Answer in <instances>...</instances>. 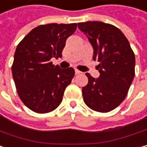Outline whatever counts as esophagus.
<instances>
[{
	"mask_svg": "<svg viewBox=\"0 0 147 147\" xmlns=\"http://www.w3.org/2000/svg\"><path fill=\"white\" fill-rule=\"evenodd\" d=\"M81 74V72L79 71L78 69H75V74Z\"/></svg>",
	"mask_w": 147,
	"mask_h": 147,
	"instance_id": "1",
	"label": "esophagus"
}]
</instances>
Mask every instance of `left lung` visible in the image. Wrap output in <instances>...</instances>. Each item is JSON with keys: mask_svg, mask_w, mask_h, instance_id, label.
Returning a JSON list of instances; mask_svg holds the SVG:
<instances>
[{"mask_svg": "<svg viewBox=\"0 0 147 147\" xmlns=\"http://www.w3.org/2000/svg\"><path fill=\"white\" fill-rule=\"evenodd\" d=\"M94 49L100 76L86 73L88 84L82 88L84 103L92 110L107 113L126 97L135 77L136 57L127 38L117 27L97 21L78 24Z\"/></svg>", "mask_w": 147, "mask_h": 147, "instance_id": "1", "label": "left lung"}]
</instances>
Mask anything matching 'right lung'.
<instances>
[{
  "label": "right lung",
  "mask_w": 147,
  "mask_h": 147,
  "mask_svg": "<svg viewBox=\"0 0 147 147\" xmlns=\"http://www.w3.org/2000/svg\"><path fill=\"white\" fill-rule=\"evenodd\" d=\"M77 24H49L33 28L17 46L11 73L17 92L30 110L46 113L63 101L74 69H62L51 59L62 57L67 39Z\"/></svg>",
  "instance_id": "right-lung-1"
}]
</instances>
